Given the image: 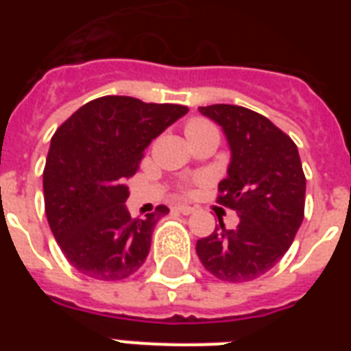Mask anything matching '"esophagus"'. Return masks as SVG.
Segmentation results:
<instances>
[{
  "mask_svg": "<svg viewBox=\"0 0 351 351\" xmlns=\"http://www.w3.org/2000/svg\"><path fill=\"white\" fill-rule=\"evenodd\" d=\"M175 209L182 215H191L193 211H195V208H191V206H186V204H182V206H176Z\"/></svg>",
  "mask_w": 351,
  "mask_h": 351,
  "instance_id": "1",
  "label": "esophagus"
}]
</instances>
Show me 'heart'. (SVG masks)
I'll list each match as a JSON object with an SVG mask.
<instances>
[{
	"label": "heart",
	"mask_w": 351,
	"mask_h": 351,
	"mask_svg": "<svg viewBox=\"0 0 351 351\" xmlns=\"http://www.w3.org/2000/svg\"><path fill=\"white\" fill-rule=\"evenodd\" d=\"M209 129H217V127L213 125V123H209L208 120H202V118H193V120H189L186 123V134L187 136H191V134H195V132H202V131H209ZM198 178L197 180H191V182H186V184H182L180 189L182 191H191L193 186L195 184H198Z\"/></svg>",
	"instance_id": "1"
}]
</instances>
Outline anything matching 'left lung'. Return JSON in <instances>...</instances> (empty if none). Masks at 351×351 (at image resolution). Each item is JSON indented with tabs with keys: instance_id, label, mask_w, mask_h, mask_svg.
Returning <instances> with one entry per match:
<instances>
[{
	"instance_id": "8db88e82",
	"label": "left lung",
	"mask_w": 351,
	"mask_h": 351,
	"mask_svg": "<svg viewBox=\"0 0 351 351\" xmlns=\"http://www.w3.org/2000/svg\"><path fill=\"white\" fill-rule=\"evenodd\" d=\"M219 123L231 147L228 176L217 202L239 215L226 230L197 242V255L224 282H247L267 273L289 250L304 219L306 176L291 138L258 112L230 104L200 107Z\"/></svg>"
}]
</instances>
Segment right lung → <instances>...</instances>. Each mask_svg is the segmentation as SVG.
<instances>
[{
  "instance_id": "add662e5",
  "label": "right lung",
  "mask_w": 351,
  "mask_h": 351,
  "mask_svg": "<svg viewBox=\"0 0 351 351\" xmlns=\"http://www.w3.org/2000/svg\"><path fill=\"white\" fill-rule=\"evenodd\" d=\"M187 111L176 104L101 96L56 129L43 169L45 215L60 250L80 273L121 280L145 262L154 226L169 209L158 206L132 219L125 182L151 140Z\"/></svg>"
}]
</instances>
